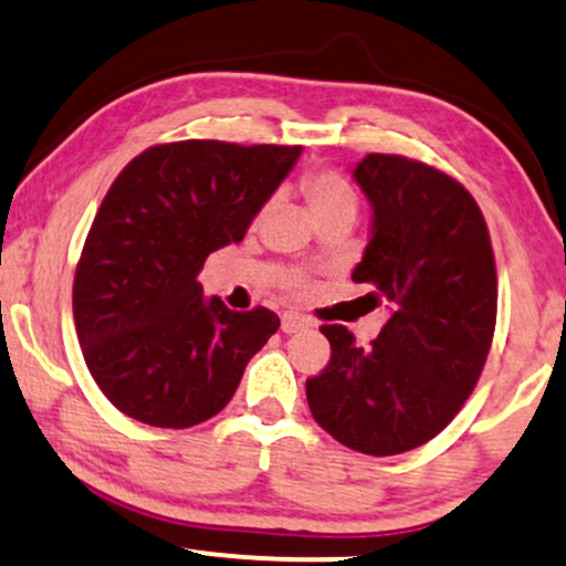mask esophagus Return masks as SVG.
I'll list each match as a JSON object with an SVG mask.
<instances>
[{
    "mask_svg": "<svg viewBox=\"0 0 566 566\" xmlns=\"http://www.w3.org/2000/svg\"><path fill=\"white\" fill-rule=\"evenodd\" d=\"M303 328H307V318L300 316V313H282V332L284 334H295V332H303Z\"/></svg>",
    "mask_w": 566,
    "mask_h": 566,
    "instance_id": "esophagus-1",
    "label": "esophagus"
}]
</instances>
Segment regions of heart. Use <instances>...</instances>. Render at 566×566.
<instances>
[{"instance_id":"heart-1","label":"heart","mask_w":566,"mask_h":566,"mask_svg":"<svg viewBox=\"0 0 566 566\" xmlns=\"http://www.w3.org/2000/svg\"><path fill=\"white\" fill-rule=\"evenodd\" d=\"M303 192L307 200V209H311L316 221L336 217L355 219L357 192L353 185H349L347 177H342L339 171H311L303 180Z\"/></svg>"}]
</instances>
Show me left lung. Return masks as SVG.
<instances>
[{
	"label": "left lung",
	"instance_id": "left-lung-1",
	"mask_svg": "<svg viewBox=\"0 0 566 566\" xmlns=\"http://www.w3.org/2000/svg\"><path fill=\"white\" fill-rule=\"evenodd\" d=\"M353 175L374 206L353 282L391 316L368 349L345 326H321L332 357L305 395L336 441L389 457L441 433L475 389L496 328V263L475 198L447 171L368 154Z\"/></svg>",
	"mask_w": 566,
	"mask_h": 566
}]
</instances>
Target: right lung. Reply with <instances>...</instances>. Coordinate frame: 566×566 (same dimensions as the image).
Masks as SVG:
<instances>
[{
    "mask_svg": "<svg viewBox=\"0 0 566 566\" xmlns=\"http://www.w3.org/2000/svg\"><path fill=\"white\" fill-rule=\"evenodd\" d=\"M300 151L159 143L112 182L77 261L73 316L93 381L127 418L156 428L213 418L279 328L269 307L206 300L198 271L245 238Z\"/></svg>",
    "mask_w": 566,
    "mask_h": 566,
    "instance_id": "obj_1",
    "label": "right lung"
}]
</instances>
